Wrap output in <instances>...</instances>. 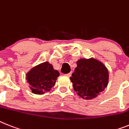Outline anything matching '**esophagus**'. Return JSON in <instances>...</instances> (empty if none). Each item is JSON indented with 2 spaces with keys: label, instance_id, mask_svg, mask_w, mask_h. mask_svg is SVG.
<instances>
[{
  "label": "esophagus",
  "instance_id": "esophagus-1",
  "mask_svg": "<svg viewBox=\"0 0 129 129\" xmlns=\"http://www.w3.org/2000/svg\"><path fill=\"white\" fill-rule=\"evenodd\" d=\"M72 72H69V73H68V74H66V75H67V76H69V77H70V76H71V74H72Z\"/></svg>",
  "mask_w": 129,
  "mask_h": 129
}]
</instances>
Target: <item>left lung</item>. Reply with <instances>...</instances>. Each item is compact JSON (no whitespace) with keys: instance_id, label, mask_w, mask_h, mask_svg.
Returning a JSON list of instances; mask_svg holds the SVG:
<instances>
[{"instance_id":"left-lung-1","label":"left lung","mask_w":129,"mask_h":129,"mask_svg":"<svg viewBox=\"0 0 129 129\" xmlns=\"http://www.w3.org/2000/svg\"><path fill=\"white\" fill-rule=\"evenodd\" d=\"M70 78L74 91L82 98H95L105 90L109 83V72L100 60L95 58H80Z\"/></svg>"}]
</instances>
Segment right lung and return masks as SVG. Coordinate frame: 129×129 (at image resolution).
I'll use <instances>...</instances> for the list:
<instances>
[{
  "label": "right lung",
  "instance_id": "add662e5",
  "mask_svg": "<svg viewBox=\"0 0 129 129\" xmlns=\"http://www.w3.org/2000/svg\"><path fill=\"white\" fill-rule=\"evenodd\" d=\"M58 76V71L47 61L33 67L27 72L25 78L32 93L43 94L55 86Z\"/></svg>",
  "mask_w": 129,
  "mask_h": 129
}]
</instances>
